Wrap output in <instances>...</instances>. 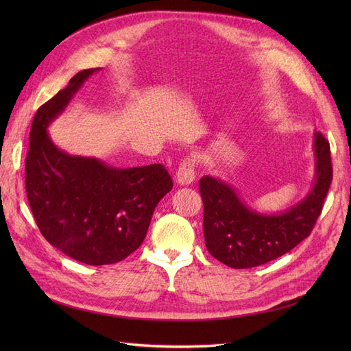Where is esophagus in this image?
Masks as SVG:
<instances>
[{"instance_id":"obj_1","label":"esophagus","mask_w":351,"mask_h":351,"mask_svg":"<svg viewBox=\"0 0 351 351\" xmlns=\"http://www.w3.org/2000/svg\"><path fill=\"white\" fill-rule=\"evenodd\" d=\"M195 165L192 159H184V161L180 164L178 171H177V183L180 186H189L195 182Z\"/></svg>"}]
</instances>
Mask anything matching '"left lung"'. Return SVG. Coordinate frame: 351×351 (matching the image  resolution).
Returning <instances> with one entry per match:
<instances>
[{
	"instance_id": "8db88e82",
	"label": "left lung",
	"mask_w": 351,
	"mask_h": 351,
	"mask_svg": "<svg viewBox=\"0 0 351 351\" xmlns=\"http://www.w3.org/2000/svg\"><path fill=\"white\" fill-rule=\"evenodd\" d=\"M312 151L315 176L309 192L277 214L249 208L224 180L200 178L205 244L212 256L230 268H253L282 256L311 234L332 180L329 143L316 130Z\"/></svg>"
}]
</instances>
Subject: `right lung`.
<instances>
[{
  "label": "right lung",
  "mask_w": 351,
  "mask_h": 351,
  "mask_svg": "<svg viewBox=\"0 0 351 351\" xmlns=\"http://www.w3.org/2000/svg\"><path fill=\"white\" fill-rule=\"evenodd\" d=\"M99 70L79 71L36 111L26 158V193L42 236L93 267L120 262L139 247L156 205L173 189L161 164L117 168L95 156L70 155L52 142L49 124Z\"/></svg>",
  "instance_id": "obj_1"
}]
</instances>
